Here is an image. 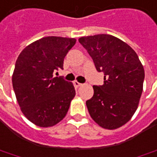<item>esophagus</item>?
Returning a JSON list of instances; mask_svg holds the SVG:
<instances>
[{
  "mask_svg": "<svg viewBox=\"0 0 157 157\" xmlns=\"http://www.w3.org/2000/svg\"><path fill=\"white\" fill-rule=\"evenodd\" d=\"M74 85H75V87H81V86H82V83H80L78 82H74Z\"/></svg>",
  "mask_w": 157,
  "mask_h": 157,
  "instance_id": "34e87169",
  "label": "esophagus"
}]
</instances>
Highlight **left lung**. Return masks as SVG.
Returning a JSON list of instances; mask_svg holds the SVG:
<instances>
[{"instance_id":"8db88e82","label":"left lung","mask_w":157,"mask_h":157,"mask_svg":"<svg viewBox=\"0 0 157 157\" xmlns=\"http://www.w3.org/2000/svg\"><path fill=\"white\" fill-rule=\"evenodd\" d=\"M79 42L92 57L104 84L94 86V96L86 101L88 113L100 126L121 127L132 119L139 104L144 80V66L135 51L109 34L82 37Z\"/></svg>"}]
</instances>
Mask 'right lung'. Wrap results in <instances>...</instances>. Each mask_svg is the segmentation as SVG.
Wrapping results in <instances>:
<instances>
[{"label":"right lung","mask_w":157,"mask_h":157,"mask_svg":"<svg viewBox=\"0 0 157 157\" xmlns=\"http://www.w3.org/2000/svg\"><path fill=\"white\" fill-rule=\"evenodd\" d=\"M75 38L44 37L20 52L12 76L13 87L25 117L39 127H52L64 118L75 95L74 85L54 77L63 69Z\"/></svg>","instance_id":"1"}]
</instances>
